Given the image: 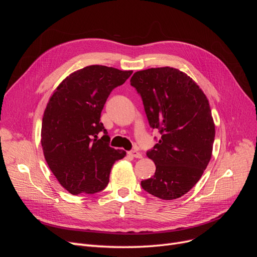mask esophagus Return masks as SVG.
Returning a JSON list of instances; mask_svg holds the SVG:
<instances>
[{"mask_svg": "<svg viewBox=\"0 0 257 257\" xmlns=\"http://www.w3.org/2000/svg\"><path fill=\"white\" fill-rule=\"evenodd\" d=\"M128 154L131 155V157L136 158V159H142V158H143V154H142L141 152L136 151V150H132V151H128Z\"/></svg>", "mask_w": 257, "mask_h": 257, "instance_id": "esophagus-1", "label": "esophagus"}]
</instances>
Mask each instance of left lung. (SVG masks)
Listing matches in <instances>:
<instances>
[{
    "mask_svg": "<svg viewBox=\"0 0 257 257\" xmlns=\"http://www.w3.org/2000/svg\"><path fill=\"white\" fill-rule=\"evenodd\" d=\"M131 85L142 96L150 126L161 133L147 152L155 174L142 188L161 199L181 197L211 159L215 127L208 98L191 77L168 66L136 72Z\"/></svg>",
    "mask_w": 257,
    "mask_h": 257,
    "instance_id": "1",
    "label": "left lung"
}]
</instances>
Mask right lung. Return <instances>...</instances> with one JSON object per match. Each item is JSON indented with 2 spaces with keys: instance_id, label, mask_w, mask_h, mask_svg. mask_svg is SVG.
I'll list each match as a JSON object with an SVG mask.
<instances>
[{
  "instance_id": "1",
  "label": "right lung",
  "mask_w": 257,
  "mask_h": 257,
  "mask_svg": "<svg viewBox=\"0 0 257 257\" xmlns=\"http://www.w3.org/2000/svg\"><path fill=\"white\" fill-rule=\"evenodd\" d=\"M132 73L90 65L66 77L49 99L42 123L43 152L52 174L73 195L104 190L113 163L125 157V151L109 146L100 112L111 91Z\"/></svg>"
}]
</instances>
